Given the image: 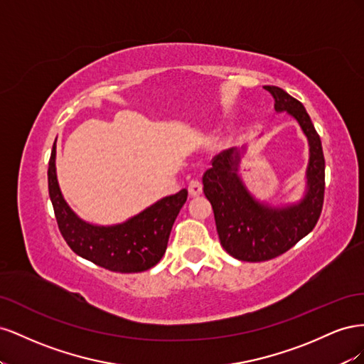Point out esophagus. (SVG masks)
<instances>
[{
	"label": "esophagus",
	"mask_w": 364,
	"mask_h": 364,
	"mask_svg": "<svg viewBox=\"0 0 364 364\" xmlns=\"http://www.w3.org/2000/svg\"><path fill=\"white\" fill-rule=\"evenodd\" d=\"M202 191H203V188H202V183H200L199 179H193V181L188 183V193H190L193 197L200 196Z\"/></svg>",
	"instance_id": "34e87169"
}]
</instances>
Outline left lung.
Returning a JSON list of instances; mask_svg holds the SVG:
<instances>
[{
	"label": "left lung",
	"instance_id": "left-lung-1",
	"mask_svg": "<svg viewBox=\"0 0 364 364\" xmlns=\"http://www.w3.org/2000/svg\"><path fill=\"white\" fill-rule=\"evenodd\" d=\"M278 112L287 111L301 124L310 144L306 194L297 205L272 208L258 203L238 178L237 149L220 151L203 174V193L211 202L220 243L240 261L261 262L291 249L314 229L323 208L325 158L321 136L301 102L278 86H264Z\"/></svg>",
	"mask_w": 364,
	"mask_h": 364
}]
</instances>
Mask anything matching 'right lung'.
Returning <instances> with one entry per match:
<instances>
[{"instance_id":"add662e5","label":"right lung","mask_w":364,"mask_h":364,"mask_svg":"<svg viewBox=\"0 0 364 364\" xmlns=\"http://www.w3.org/2000/svg\"><path fill=\"white\" fill-rule=\"evenodd\" d=\"M48 193L60 234L77 255L117 273L151 269L167 250L168 237L188 191L181 190L132 217L123 225L94 226L65 202L56 176V141L48 162Z\"/></svg>"}]
</instances>
